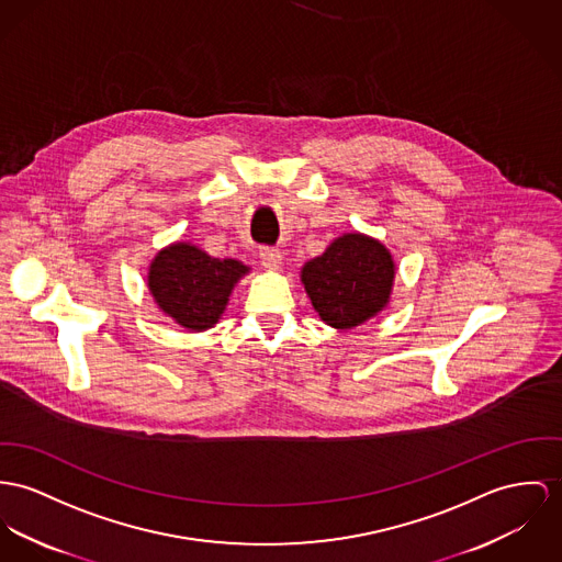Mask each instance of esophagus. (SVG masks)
Here are the masks:
<instances>
[{
	"label": "esophagus",
	"mask_w": 562,
	"mask_h": 562,
	"mask_svg": "<svg viewBox=\"0 0 562 562\" xmlns=\"http://www.w3.org/2000/svg\"><path fill=\"white\" fill-rule=\"evenodd\" d=\"M260 262L267 269H278L280 262H282V252L276 250V248H262L260 250Z\"/></svg>",
	"instance_id": "1"
}]
</instances>
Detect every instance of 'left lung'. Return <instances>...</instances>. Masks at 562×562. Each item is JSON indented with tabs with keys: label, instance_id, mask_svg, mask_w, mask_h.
Here are the masks:
<instances>
[{
	"label": "left lung",
	"instance_id": "1",
	"mask_svg": "<svg viewBox=\"0 0 562 562\" xmlns=\"http://www.w3.org/2000/svg\"><path fill=\"white\" fill-rule=\"evenodd\" d=\"M393 278L391 252L361 233H345L302 269L310 302L336 329H352L376 316L389 303Z\"/></svg>",
	"mask_w": 562,
	"mask_h": 562
}]
</instances>
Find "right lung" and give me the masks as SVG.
<instances>
[{
  "instance_id": "obj_1",
  "label": "right lung",
  "mask_w": 562,
  "mask_h": 562,
  "mask_svg": "<svg viewBox=\"0 0 562 562\" xmlns=\"http://www.w3.org/2000/svg\"><path fill=\"white\" fill-rule=\"evenodd\" d=\"M250 271L235 259H214L201 248L177 241L149 265L147 286L158 307L188 331L212 329L235 284Z\"/></svg>"
}]
</instances>
